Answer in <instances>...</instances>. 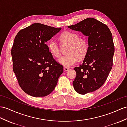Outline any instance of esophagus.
<instances>
[{
	"mask_svg": "<svg viewBox=\"0 0 127 127\" xmlns=\"http://www.w3.org/2000/svg\"><path fill=\"white\" fill-rule=\"evenodd\" d=\"M64 71H66V72H67V71H68V70L69 69V68H68V67H64Z\"/></svg>",
	"mask_w": 127,
	"mask_h": 127,
	"instance_id": "obj_1",
	"label": "esophagus"
}]
</instances>
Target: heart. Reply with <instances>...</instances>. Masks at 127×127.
Instances as JSON below:
<instances>
[{"instance_id": "1", "label": "heart", "mask_w": 127, "mask_h": 127, "mask_svg": "<svg viewBox=\"0 0 127 127\" xmlns=\"http://www.w3.org/2000/svg\"><path fill=\"white\" fill-rule=\"evenodd\" d=\"M62 45H68L67 54L59 59L58 61L62 65L70 67L75 64L79 60L87 54L88 51V44L84 38H79L78 34L70 31H65L59 36ZM49 51L54 57L58 58L60 55L59 46L54 40L52 39L47 44Z\"/></svg>"}]
</instances>
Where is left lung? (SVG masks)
Masks as SVG:
<instances>
[{"instance_id": "left-lung-1", "label": "left lung", "mask_w": 127, "mask_h": 127, "mask_svg": "<svg viewBox=\"0 0 127 127\" xmlns=\"http://www.w3.org/2000/svg\"><path fill=\"white\" fill-rule=\"evenodd\" d=\"M68 27L88 36L87 53L81 65L74 68L76 73L74 88L84 95L100 88L112 68L115 51L112 34L106 25L92 18Z\"/></svg>"}]
</instances>
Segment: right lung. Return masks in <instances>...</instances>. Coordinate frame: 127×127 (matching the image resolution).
<instances>
[{"label": "right lung", "instance_id": "1", "mask_svg": "<svg viewBox=\"0 0 127 127\" xmlns=\"http://www.w3.org/2000/svg\"><path fill=\"white\" fill-rule=\"evenodd\" d=\"M34 23L20 30L11 49L13 69L21 88L34 97L46 96L53 91L63 66L55 60L46 42L60 31Z\"/></svg>", "mask_w": 127, "mask_h": 127}]
</instances>
